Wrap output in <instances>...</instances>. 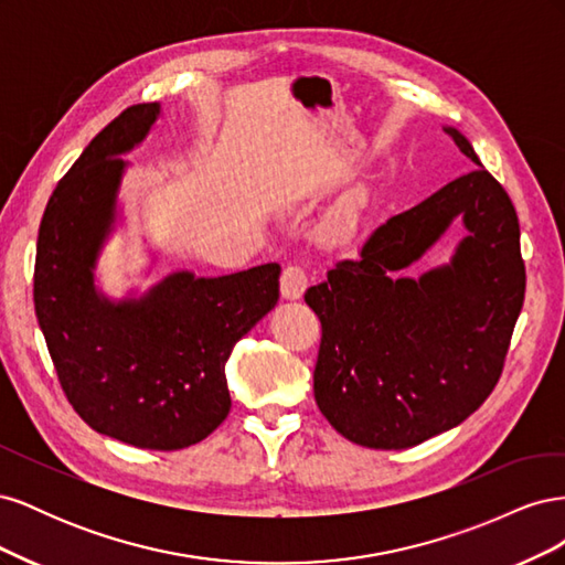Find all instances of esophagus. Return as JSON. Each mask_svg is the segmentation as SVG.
Listing matches in <instances>:
<instances>
[{
  "mask_svg": "<svg viewBox=\"0 0 565 565\" xmlns=\"http://www.w3.org/2000/svg\"><path fill=\"white\" fill-rule=\"evenodd\" d=\"M306 287H309V276H306V270L301 266H287L282 270V278H280V292L285 299L295 301L301 299Z\"/></svg>",
  "mask_w": 565,
  "mask_h": 565,
  "instance_id": "obj_1",
  "label": "esophagus"
}]
</instances>
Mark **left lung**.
<instances>
[{
	"label": "left lung",
	"mask_w": 565,
	"mask_h": 565,
	"mask_svg": "<svg viewBox=\"0 0 565 565\" xmlns=\"http://www.w3.org/2000/svg\"><path fill=\"white\" fill-rule=\"evenodd\" d=\"M446 134L478 164L413 210L391 216L306 289L322 324L313 393L334 429L374 450H403L452 429L500 382L525 297L514 204L455 127ZM461 215L470 231L450 265L401 279Z\"/></svg>",
	"instance_id": "8db88e82"
}]
</instances>
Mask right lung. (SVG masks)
Instances as JSON below:
<instances>
[{
    "instance_id": "right-lung-1",
    "label": "right lung",
    "mask_w": 565,
    "mask_h": 565,
    "mask_svg": "<svg viewBox=\"0 0 565 565\" xmlns=\"http://www.w3.org/2000/svg\"><path fill=\"white\" fill-rule=\"evenodd\" d=\"M160 104L119 113L84 148L40 224L35 313L65 398L94 431L143 450H181L226 419V361L280 297V266L221 278L167 276L141 299L110 301L94 268L115 224L119 158L139 146Z\"/></svg>"
}]
</instances>
